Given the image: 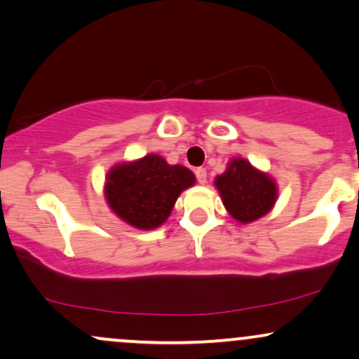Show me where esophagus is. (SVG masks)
<instances>
[{
	"label": "esophagus",
	"mask_w": 359,
	"mask_h": 359,
	"mask_svg": "<svg viewBox=\"0 0 359 359\" xmlns=\"http://www.w3.org/2000/svg\"><path fill=\"white\" fill-rule=\"evenodd\" d=\"M196 177H197L198 184L204 185L207 182V170H205V168H202V167L196 168Z\"/></svg>",
	"instance_id": "esophagus-1"
}]
</instances>
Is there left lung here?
<instances>
[{
	"mask_svg": "<svg viewBox=\"0 0 359 359\" xmlns=\"http://www.w3.org/2000/svg\"><path fill=\"white\" fill-rule=\"evenodd\" d=\"M227 212L241 224L257 221L273 209L278 185L273 177L257 170L245 158H232L227 170L215 179Z\"/></svg>",
	"mask_w": 359,
	"mask_h": 359,
	"instance_id": "obj_1",
	"label": "left lung"
}]
</instances>
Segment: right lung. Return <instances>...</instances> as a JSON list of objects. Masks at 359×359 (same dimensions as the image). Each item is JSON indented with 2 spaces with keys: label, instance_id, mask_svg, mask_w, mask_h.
Wrapping results in <instances>:
<instances>
[{
  "label": "right lung",
  "instance_id": "1",
  "mask_svg": "<svg viewBox=\"0 0 359 359\" xmlns=\"http://www.w3.org/2000/svg\"><path fill=\"white\" fill-rule=\"evenodd\" d=\"M105 182L109 207L137 229L162 226L177 197L196 184V175L182 165H168L161 155L149 154L135 162L111 167Z\"/></svg>",
  "mask_w": 359,
  "mask_h": 359
}]
</instances>
